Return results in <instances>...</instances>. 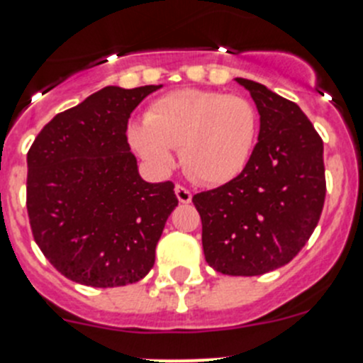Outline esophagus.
Segmentation results:
<instances>
[{
	"instance_id": "obj_1",
	"label": "esophagus",
	"mask_w": 363,
	"mask_h": 363,
	"mask_svg": "<svg viewBox=\"0 0 363 363\" xmlns=\"http://www.w3.org/2000/svg\"><path fill=\"white\" fill-rule=\"evenodd\" d=\"M175 196H177V200L181 203H189L193 199L191 191H189V189H186L184 186H181V184L175 186Z\"/></svg>"
}]
</instances>
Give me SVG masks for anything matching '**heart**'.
<instances>
[{
    "instance_id": "b5f03b06",
    "label": "heart",
    "mask_w": 363,
    "mask_h": 363,
    "mask_svg": "<svg viewBox=\"0 0 363 363\" xmlns=\"http://www.w3.org/2000/svg\"><path fill=\"white\" fill-rule=\"evenodd\" d=\"M255 107L242 96L219 91L179 89L152 101L145 121L131 123L128 142L155 170L182 167L203 184H225L250 161L256 138Z\"/></svg>"
}]
</instances>
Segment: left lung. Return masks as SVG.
I'll return each instance as SVG.
<instances>
[{"label": "left lung", "mask_w": 363, "mask_h": 363, "mask_svg": "<svg viewBox=\"0 0 363 363\" xmlns=\"http://www.w3.org/2000/svg\"><path fill=\"white\" fill-rule=\"evenodd\" d=\"M259 113L258 144L244 170L193 196L208 265L226 276H262L306 246L325 203L323 140L294 101L237 77Z\"/></svg>", "instance_id": "1"}]
</instances>
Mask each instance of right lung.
Wrapping results in <instances>:
<instances>
[{
  "instance_id": "1",
  "label": "right lung",
  "mask_w": 363,
  "mask_h": 363,
  "mask_svg": "<svg viewBox=\"0 0 363 363\" xmlns=\"http://www.w3.org/2000/svg\"><path fill=\"white\" fill-rule=\"evenodd\" d=\"M163 86H107L54 116L28 152V214L45 258L73 283L93 288L140 281L177 207L174 184L138 174L130 113Z\"/></svg>"
}]
</instances>
